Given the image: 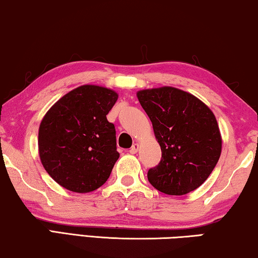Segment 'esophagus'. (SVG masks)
<instances>
[{
	"mask_svg": "<svg viewBox=\"0 0 258 258\" xmlns=\"http://www.w3.org/2000/svg\"><path fill=\"white\" fill-rule=\"evenodd\" d=\"M138 149H139V144H137V143H135V144L132 146V149L129 150V152L132 154H136L138 152Z\"/></svg>",
	"mask_w": 258,
	"mask_h": 258,
	"instance_id": "34e87169",
	"label": "esophagus"
}]
</instances>
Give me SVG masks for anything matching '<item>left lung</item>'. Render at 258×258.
I'll return each mask as SVG.
<instances>
[{
	"mask_svg": "<svg viewBox=\"0 0 258 258\" xmlns=\"http://www.w3.org/2000/svg\"><path fill=\"white\" fill-rule=\"evenodd\" d=\"M161 147V161L147 172L150 183L169 196H184L201 186L222 152L216 116L204 101L174 87L137 91Z\"/></svg>",
	"mask_w": 258,
	"mask_h": 258,
	"instance_id": "left-lung-1",
	"label": "left lung"
}]
</instances>
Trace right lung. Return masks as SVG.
I'll list each match as a JSON object with an SVG mask.
<instances>
[{
	"label": "right lung",
	"instance_id": "1",
	"mask_svg": "<svg viewBox=\"0 0 258 258\" xmlns=\"http://www.w3.org/2000/svg\"><path fill=\"white\" fill-rule=\"evenodd\" d=\"M119 95L83 84L58 99L42 119L39 155L50 177L71 192L88 193L111 175L120 154L114 124L106 115Z\"/></svg>",
	"mask_w": 258,
	"mask_h": 258
}]
</instances>
